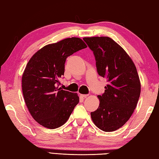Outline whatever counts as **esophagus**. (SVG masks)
Listing matches in <instances>:
<instances>
[{"mask_svg": "<svg viewBox=\"0 0 159 159\" xmlns=\"http://www.w3.org/2000/svg\"><path fill=\"white\" fill-rule=\"evenodd\" d=\"M80 96L83 98H86V97H88V94H80Z\"/></svg>", "mask_w": 159, "mask_h": 159, "instance_id": "obj_1", "label": "esophagus"}]
</instances>
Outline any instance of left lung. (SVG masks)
Masks as SVG:
<instances>
[{"mask_svg":"<svg viewBox=\"0 0 159 159\" xmlns=\"http://www.w3.org/2000/svg\"><path fill=\"white\" fill-rule=\"evenodd\" d=\"M83 40L94 55L98 75L108 83L105 92L98 96L100 104L91 112L92 119L102 131H115L129 119L137 105L141 94L137 70L126 52L111 38Z\"/></svg>","mask_w":159,"mask_h":159,"instance_id":"8db88e82","label":"left lung"}]
</instances>
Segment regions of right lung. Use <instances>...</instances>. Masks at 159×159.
Here are the masks:
<instances>
[{
  "label": "right lung",
  "instance_id": "1",
  "mask_svg": "<svg viewBox=\"0 0 159 159\" xmlns=\"http://www.w3.org/2000/svg\"><path fill=\"white\" fill-rule=\"evenodd\" d=\"M87 48L82 39L68 38L43 47L28 62L22 90L28 110L40 125L49 129L63 125L79 103L76 93L58 88L66 58Z\"/></svg>",
  "mask_w": 159,
  "mask_h": 159
}]
</instances>
